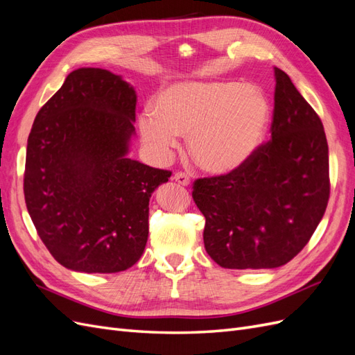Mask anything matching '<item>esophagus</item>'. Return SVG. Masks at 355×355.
I'll use <instances>...</instances> for the list:
<instances>
[{
  "mask_svg": "<svg viewBox=\"0 0 355 355\" xmlns=\"http://www.w3.org/2000/svg\"><path fill=\"white\" fill-rule=\"evenodd\" d=\"M171 179H173L175 182H178L179 185H189V176L187 173H182V171H176V173L171 176Z\"/></svg>",
  "mask_w": 355,
  "mask_h": 355,
  "instance_id": "obj_1",
  "label": "esophagus"
}]
</instances>
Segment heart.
Here are the masks:
<instances>
[{
	"label": "heart",
	"mask_w": 355,
	"mask_h": 355,
	"mask_svg": "<svg viewBox=\"0 0 355 355\" xmlns=\"http://www.w3.org/2000/svg\"><path fill=\"white\" fill-rule=\"evenodd\" d=\"M270 120L263 94L231 81L182 83L158 94L155 110L139 116L144 141L158 155L188 137L192 158L213 175L241 167L261 145Z\"/></svg>",
	"instance_id": "heart-1"
}]
</instances>
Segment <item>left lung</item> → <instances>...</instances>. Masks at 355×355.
Listing matches in <instances>:
<instances>
[{
  "label": "left lung",
  "mask_w": 355,
  "mask_h": 355,
  "mask_svg": "<svg viewBox=\"0 0 355 355\" xmlns=\"http://www.w3.org/2000/svg\"><path fill=\"white\" fill-rule=\"evenodd\" d=\"M329 197L323 123L288 75L275 68L270 141L237 170L192 185L206 218L204 247L230 270L282 266L313 237Z\"/></svg>",
  "instance_id": "obj_1"
}]
</instances>
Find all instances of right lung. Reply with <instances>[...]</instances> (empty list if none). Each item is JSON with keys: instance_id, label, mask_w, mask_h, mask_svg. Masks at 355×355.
Instances as JSON below:
<instances>
[{"instance_id": "add662e5", "label": "right lung", "mask_w": 355, "mask_h": 355, "mask_svg": "<svg viewBox=\"0 0 355 355\" xmlns=\"http://www.w3.org/2000/svg\"><path fill=\"white\" fill-rule=\"evenodd\" d=\"M136 93L101 68L72 71L38 111L24 192L41 241L68 270L120 272L148 240L149 198L170 170L127 157Z\"/></svg>"}]
</instances>
